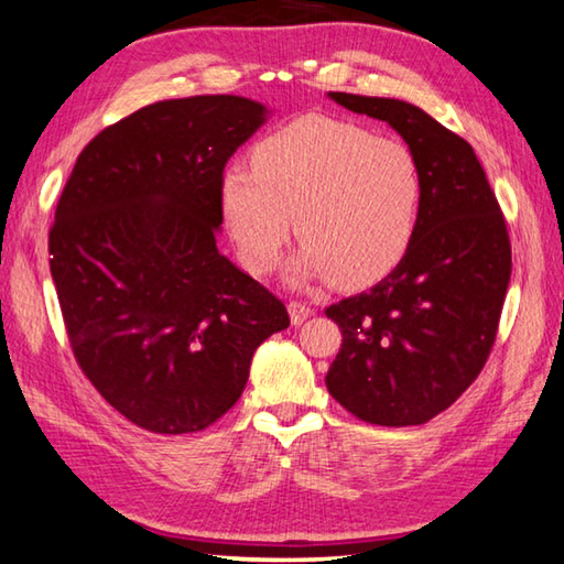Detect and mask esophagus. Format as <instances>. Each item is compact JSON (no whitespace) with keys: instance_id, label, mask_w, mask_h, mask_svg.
<instances>
[{"instance_id":"1","label":"esophagus","mask_w":564,"mask_h":564,"mask_svg":"<svg viewBox=\"0 0 564 564\" xmlns=\"http://www.w3.org/2000/svg\"><path fill=\"white\" fill-rule=\"evenodd\" d=\"M289 313H291V323L293 326H301V323L311 316V308L301 301H289Z\"/></svg>"}]
</instances>
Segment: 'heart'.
I'll use <instances>...</instances> for the list:
<instances>
[{
  "mask_svg": "<svg viewBox=\"0 0 564 564\" xmlns=\"http://www.w3.org/2000/svg\"><path fill=\"white\" fill-rule=\"evenodd\" d=\"M221 202L251 273L275 269L295 228L305 243L291 265L293 281L330 275L358 289L408 253L423 208V171L403 141L305 117L265 137L253 169H226Z\"/></svg>",
  "mask_w": 564,
  "mask_h": 564,
  "instance_id": "1",
  "label": "heart"
}]
</instances>
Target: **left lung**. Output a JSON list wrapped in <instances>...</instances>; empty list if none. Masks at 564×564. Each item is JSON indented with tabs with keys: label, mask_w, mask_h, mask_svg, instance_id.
Returning a JSON list of instances; mask_svg holds the SVG:
<instances>
[{
	"label": "left lung",
	"mask_w": 564,
	"mask_h": 564,
	"mask_svg": "<svg viewBox=\"0 0 564 564\" xmlns=\"http://www.w3.org/2000/svg\"><path fill=\"white\" fill-rule=\"evenodd\" d=\"M328 97L388 121L423 171L408 253L368 293L326 308L343 343L328 393L373 425H423L460 398L488 360L508 293V224L473 147L400 99Z\"/></svg>",
	"instance_id": "8db88e82"
}]
</instances>
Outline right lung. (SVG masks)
<instances>
[{
    "label": "right lung",
    "instance_id": "1",
    "mask_svg": "<svg viewBox=\"0 0 564 564\" xmlns=\"http://www.w3.org/2000/svg\"><path fill=\"white\" fill-rule=\"evenodd\" d=\"M265 113L231 94L149 104L84 147L56 204L50 269L74 358L144 431L214 425L291 323L216 246L226 161Z\"/></svg>",
    "mask_w": 564,
    "mask_h": 564
}]
</instances>
